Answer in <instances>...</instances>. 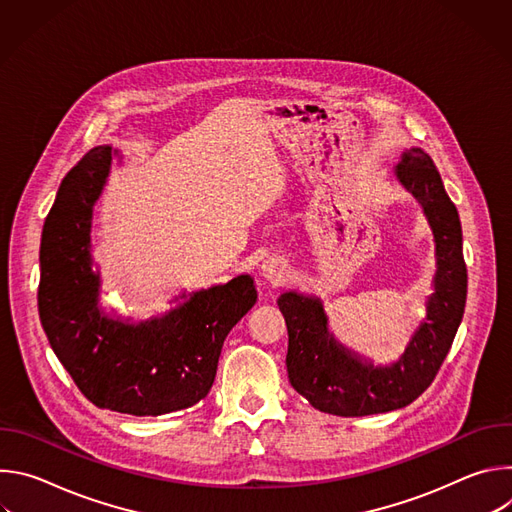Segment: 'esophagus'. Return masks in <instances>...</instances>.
<instances>
[{"label":"esophagus","instance_id":"1","mask_svg":"<svg viewBox=\"0 0 512 512\" xmlns=\"http://www.w3.org/2000/svg\"><path fill=\"white\" fill-rule=\"evenodd\" d=\"M287 271V261L281 257H267L261 265V275L273 285L283 283L287 279Z\"/></svg>","mask_w":512,"mask_h":512}]
</instances>
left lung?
Masks as SVG:
<instances>
[{
	"instance_id": "left-lung-1",
	"label": "left lung",
	"mask_w": 512,
	"mask_h": 512,
	"mask_svg": "<svg viewBox=\"0 0 512 512\" xmlns=\"http://www.w3.org/2000/svg\"><path fill=\"white\" fill-rule=\"evenodd\" d=\"M395 176L423 206L437 259L427 316L401 358L389 367H373L344 348L328 330L320 298L285 291L277 300L289 336L285 356L289 383L324 413L362 417L413 403L433 383L464 316L468 273L462 227L442 176L421 148L401 156Z\"/></svg>"
}]
</instances>
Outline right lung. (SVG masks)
Listing matches in <instances>:
<instances>
[{"label": "right lung", "mask_w": 512, "mask_h": 512, "mask_svg": "<svg viewBox=\"0 0 512 512\" xmlns=\"http://www.w3.org/2000/svg\"><path fill=\"white\" fill-rule=\"evenodd\" d=\"M113 154L111 145L93 148L58 188L42 229L38 310L54 354L91 403L156 417L208 395L223 342L255 306L257 289L251 275H239L192 291L162 318L105 314L91 269V218Z\"/></svg>", "instance_id": "obj_1"}]
</instances>
